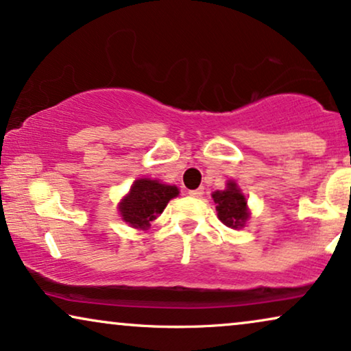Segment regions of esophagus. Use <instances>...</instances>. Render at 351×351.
I'll list each match as a JSON object with an SVG mask.
<instances>
[{"label":"esophagus","instance_id":"34e87169","mask_svg":"<svg viewBox=\"0 0 351 351\" xmlns=\"http://www.w3.org/2000/svg\"><path fill=\"white\" fill-rule=\"evenodd\" d=\"M189 195H191V197H202V195H204V188L189 191Z\"/></svg>","mask_w":351,"mask_h":351}]
</instances>
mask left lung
<instances>
[{"label":"left lung","instance_id":"1","mask_svg":"<svg viewBox=\"0 0 351 351\" xmlns=\"http://www.w3.org/2000/svg\"><path fill=\"white\" fill-rule=\"evenodd\" d=\"M213 200L217 204L218 218L230 228L244 226L249 213H247V200L241 191L237 189L234 181L228 183V188L224 191L213 193Z\"/></svg>","mask_w":351,"mask_h":351}]
</instances>
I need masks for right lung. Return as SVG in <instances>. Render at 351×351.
<instances>
[{"label": "right lung", "mask_w": 351, "mask_h": 351, "mask_svg": "<svg viewBox=\"0 0 351 351\" xmlns=\"http://www.w3.org/2000/svg\"><path fill=\"white\" fill-rule=\"evenodd\" d=\"M178 195L176 186H167L156 180L141 178L134 181L130 194L120 204V215L133 228L151 226L167 204Z\"/></svg>", "instance_id": "add662e5"}]
</instances>
